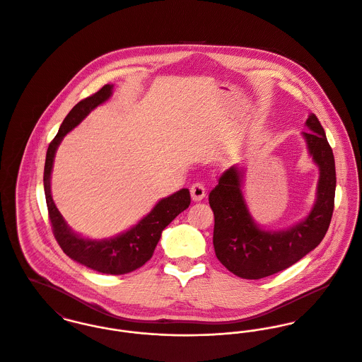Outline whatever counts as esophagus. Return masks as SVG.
Listing matches in <instances>:
<instances>
[{
	"label": "esophagus",
	"instance_id": "1",
	"mask_svg": "<svg viewBox=\"0 0 362 362\" xmlns=\"http://www.w3.org/2000/svg\"><path fill=\"white\" fill-rule=\"evenodd\" d=\"M190 193H192L193 201H201L205 197V187L202 183H194L190 187Z\"/></svg>",
	"mask_w": 362,
	"mask_h": 362
}]
</instances>
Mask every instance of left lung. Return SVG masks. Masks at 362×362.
Segmentation results:
<instances>
[{"mask_svg": "<svg viewBox=\"0 0 362 362\" xmlns=\"http://www.w3.org/2000/svg\"><path fill=\"white\" fill-rule=\"evenodd\" d=\"M303 132L313 161L320 169L317 200L310 214L294 226L265 230L252 219L243 196L244 169L230 166L209 193L214 211V248L216 258L243 279H261L300 261L325 238L334 206L336 169L333 151L321 122L310 114Z\"/></svg>", "mask_w": 362, "mask_h": 362, "instance_id": "8db88e82", "label": "left lung"}]
</instances>
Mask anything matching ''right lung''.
Instances as JSON below:
<instances>
[{
	"mask_svg": "<svg viewBox=\"0 0 362 362\" xmlns=\"http://www.w3.org/2000/svg\"><path fill=\"white\" fill-rule=\"evenodd\" d=\"M111 84H105L95 94L78 103L62 122L57 136L49 143L44 165V193L54 236L64 252L81 265L107 275H123L143 267L154 254L162 230L190 205L189 189H182L165 197L133 228L121 235L91 240L75 233L55 206L51 196V172L58 146L62 139L81 123L94 108L110 100Z\"/></svg>",
	"mask_w": 362,
	"mask_h": 362,
	"instance_id": "add662e5",
	"label": "right lung"
}]
</instances>
